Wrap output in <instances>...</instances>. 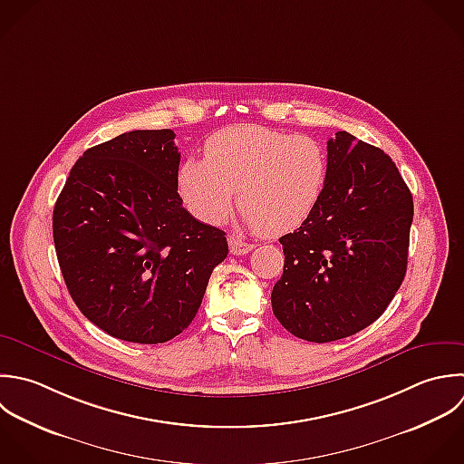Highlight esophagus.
I'll use <instances>...</instances> for the list:
<instances>
[{
    "mask_svg": "<svg viewBox=\"0 0 464 464\" xmlns=\"http://www.w3.org/2000/svg\"><path fill=\"white\" fill-rule=\"evenodd\" d=\"M227 242H229V251H231V255H246V253H249V251L255 247L253 244H249V242H246V240H240V238H237V237H229Z\"/></svg>",
    "mask_w": 464,
    "mask_h": 464,
    "instance_id": "esophagus-1",
    "label": "esophagus"
}]
</instances>
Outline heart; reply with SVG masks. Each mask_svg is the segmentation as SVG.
<instances>
[{
	"label": "heart",
	"instance_id": "b5f03b06",
	"mask_svg": "<svg viewBox=\"0 0 464 464\" xmlns=\"http://www.w3.org/2000/svg\"><path fill=\"white\" fill-rule=\"evenodd\" d=\"M204 151L206 159L180 164L177 191L206 224L227 217L238 189L244 222L266 237H282L302 227L324 198L329 155L314 137L240 124L213 133Z\"/></svg>",
	"mask_w": 464,
	"mask_h": 464
}]
</instances>
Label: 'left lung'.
<instances>
[{
  "label": "left lung",
  "mask_w": 464,
  "mask_h": 464,
  "mask_svg": "<svg viewBox=\"0 0 464 464\" xmlns=\"http://www.w3.org/2000/svg\"><path fill=\"white\" fill-rule=\"evenodd\" d=\"M329 180L313 217L280 238L276 320L296 338L327 343L376 322L409 260L412 193L392 159L349 131L327 142Z\"/></svg>",
  "instance_id": "obj_1"
}]
</instances>
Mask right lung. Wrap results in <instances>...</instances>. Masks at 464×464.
Wrapping results in <instances>:
<instances>
[{
  "label": "right lung",
  "mask_w": 464,
  "mask_h": 464,
  "mask_svg": "<svg viewBox=\"0 0 464 464\" xmlns=\"http://www.w3.org/2000/svg\"><path fill=\"white\" fill-rule=\"evenodd\" d=\"M171 130H135L73 164L52 229L79 311L113 338L164 343L195 318L226 233L198 222L177 191Z\"/></svg>",
  "instance_id": "1"
}]
</instances>
